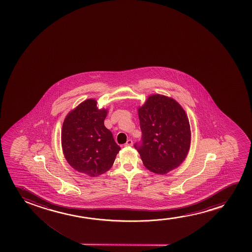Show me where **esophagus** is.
<instances>
[{
	"instance_id": "esophagus-1",
	"label": "esophagus",
	"mask_w": 252,
	"mask_h": 252,
	"mask_svg": "<svg viewBox=\"0 0 252 252\" xmlns=\"http://www.w3.org/2000/svg\"><path fill=\"white\" fill-rule=\"evenodd\" d=\"M132 144H133V143H132V140H131V139H128L126 143L125 144V146H126V147H127V146H131Z\"/></svg>"
}]
</instances>
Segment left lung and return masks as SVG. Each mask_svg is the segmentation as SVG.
<instances>
[{"instance_id": "8db88e82", "label": "left lung", "mask_w": 252, "mask_h": 252, "mask_svg": "<svg viewBox=\"0 0 252 252\" xmlns=\"http://www.w3.org/2000/svg\"><path fill=\"white\" fill-rule=\"evenodd\" d=\"M141 141L136 143L144 165L152 172L164 175L176 169L189 151V121L177 101L153 94L138 108Z\"/></svg>"}]
</instances>
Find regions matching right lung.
Segmentation results:
<instances>
[{
    "instance_id": "add662e5",
    "label": "right lung",
    "mask_w": 252,
    "mask_h": 252,
    "mask_svg": "<svg viewBox=\"0 0 252 252\" xmlns=\"http://www.w3.org/2000/svg\"><path fill=\"white\" fill-rule=\"evenodd\" d=\"M89 99L66 116L62 128V148L67 162L78 172L91 177L107 172L121 147L104 126L107 110L98 109Z\"/></svg>"
}]
</instances>
